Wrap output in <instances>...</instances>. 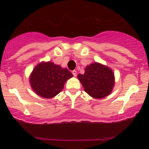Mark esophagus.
<instances>
[{"label": "esophagus", "mask_w": 149, "mask_h": 149, "mask_svg": "<svg viewBox=\"0 0 149 149\" xmlns=\"http://www.w3.org/2000/svg\"><path fill=\"white\" fill-rule=\"evenodd\" d=\"M72 73H73V75L74 76H76V75H77V72H76V70H73V71H72Z\"/></svg>", "instance_id": "obj_1"}]
</instances>
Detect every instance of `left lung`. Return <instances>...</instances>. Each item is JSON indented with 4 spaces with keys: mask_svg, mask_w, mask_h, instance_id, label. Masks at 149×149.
Returning <instances> with one entry per match:
<instances>
[{
    "mask_svg": "<svg viewBox=\"0 0 149 149\" xmlns=\"http://www.w3.org/2000/svg\"><path fill=\"white\" fill-rule=\"evenodd\" d=\"M84 91L93 98L102 99L109 95L114 87L115 76L109 68L98 63L87 65L84 74L78 75Z\"/></svg>",
    "mask_w": 149,
    "mask_h": 149,
    "instance_id": "left-lung-1",
    "label": "left lung"
}]
</instances>
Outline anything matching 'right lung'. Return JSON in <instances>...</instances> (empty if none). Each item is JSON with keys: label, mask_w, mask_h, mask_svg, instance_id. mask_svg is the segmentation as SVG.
<instances>
[{"label": "right lung", "mask_w": 149, "mask_h": 149, "mask_svg": "<svg viewBox=\"0 0 149 149\" xmlns=\"http://www.w3.org/2000/svg\"><path fill=\"white\" fill-rule=\"evenodd\" d=\"M71 77L73 74L67 68L52 62H42L34 68L29 82L37 95L50 99L62 91L65 82Z\"/></svg>", "instance_id": "right-lung-1"}]
</instances>
